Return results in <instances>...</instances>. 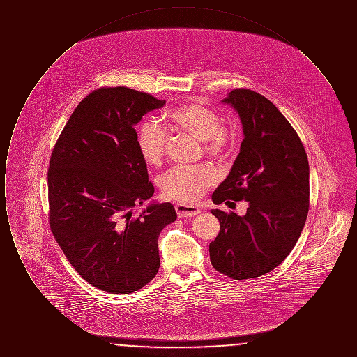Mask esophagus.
Wrapping results in <instances>:
<instances>
[{"instance_id":"34e87169","label":"esophagus","mask_w":357,"mask_h":357,"mask_svg":"<svg viewBox=\"0 0 357 357\" xmlns=\"http://www.w3.org/2000/svg\"><path fill=\"white\" fill-rule=\"evenodd\" d=\"M175 211L178 214L179 218H188V217H194L198 215L201 213L199 207L192 206V204H179L175 206Z\"/></svg>"}]
</instances>
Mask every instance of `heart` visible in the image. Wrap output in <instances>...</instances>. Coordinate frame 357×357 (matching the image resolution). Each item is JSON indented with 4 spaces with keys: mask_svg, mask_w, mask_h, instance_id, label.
<instances>
[{
    "mask_svg": "<svg viewBox=\"0 0 357 357\" xmlns=\"http://www.w3.org/2000/svg\"><path fill=\"white\" fill-rule=\"evenodd\" d=\"M221 116L202 102H191L171 109L167 121L172 128L202 142L204 151L214 159H223L233 149V131L221 124ZM167 131L158 123L147 120L136 132V146L149 166H160L167 150ZM217 182L210 167H174L159 179L162 194L171 201L192 204L201 199L208 187Z\"/></svg>",
    "mask_w": 357,
    "mask_h": 357,
    "instance_id": "obj_1",
    "label": "heart"
}]
</instances>
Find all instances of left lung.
<instances>
[{
	"label": "left lung",
	"instance_id": "1",
	"mask_svg": "<svg viewBox=\"0 0 357 357\" xmlns=\"http://www.w3.org/2000/svg\"><path fill=\"white\" fill-rule=\"evenodd\" d=\"M223 102L237 111L245 137L213 202L249 207L243 217L211 210L221 229L210 261L222 274L248 280L272 272L298 241L309 211V163L300 136L265 96L236 88Z\"/></svg>",
	"mask_w": 357,
	"mask_h": 357
}]
</instances>
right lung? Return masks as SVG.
<instances>
[{"instance_id": "right-lung-1", "label": "right lung", "mask_w": 357, "mask_h": 357, "mask_svg": "<svg viewBox=\"0 0 357 357\" xmlns=\"http://www.w3.org/2000/svg\"><path fill=\"white\" fill-rule=\"evenodd\" d=\"M166 100L127 86H102L76 107L50 160L53 237L86 282L126 294L159 271L158 238L176 220L171 204L132 208L153 195L135 126Z\"/></svg>"}]
</instances>
